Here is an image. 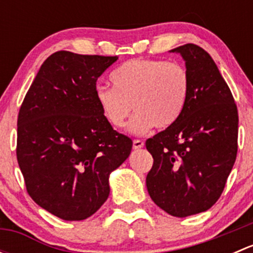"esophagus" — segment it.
<instances>
[{
	"label": "esophagus",
	"mask_w": 253,
	"mask_h": 253,
	"mask_svg": "<svg viewBox=\"0 0 253 253\" xmlns=\"http://www.w3.org/2000/svg\"><path fill=\"white\" fill-rule=\"evenodd\" d=\"M143 145H144V142L142 139H134L133 141V149H141Z\"/></svg>",
	"instance_id": "obj_1"
}]
</instances>
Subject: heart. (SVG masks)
<instances>
[{
    "label": "heart",
    "mask_w": 253,
    "mask_h": 253,
    "mask_svg": "<svg viewBox=\"0 0 253 253\" xmlns=\"http://www.w3.org/2000/svg\"><path fill=\"white\" fill-rule=\"evenodd\" d=\"M114 88L98 86L95 100L112 127L124 126L132 108L137 112L129 129L144 133L153 126L167 128L185 108L190 75L183 66L164 60L137 58L119 66L110 75Z\"/></svg>",
    "instance_id": "b5f03b06"
}]
</instances>
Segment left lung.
Masks as SVG:
<instances>
[{
  "instance_id": "left-lung-1",
  "label": "left lung",
  "mask_w": 253,
  "mask_h": 253,
  "mask_svg": "<svg viewBox=\"0 0 253 253\" xmlns=\"http://www.w3.org/2000/svg\"><path fill=\"white\" fill-rule=\"evenodd\" d=\"M186 61L190 90L175 124L145 141L150 198L170 215L206 211L223 193L237 154L239 115L213 58L195 44L171 50Z\"/></svg>"
}]
</instances>
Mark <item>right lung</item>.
<instances>
[{
	"instance_id": "obj_1",
	"label": "right lung",
	"mask_w": 253,
	"mask_h": 253,
	"mask_svg": "<svg viewBox=\"0 0 253 253\" xmlns=\"http://www.w3.org/2000/svg\"><path fill=\"white\" fill-rule=\"evenodd\" d=\"M117 56L57 51L40 67L18 114L17 160L27 192L63 220H83L110 193L109 175L132 139L112 128L95 100L96 81Z\"/></svg>"
}]
</instances>
